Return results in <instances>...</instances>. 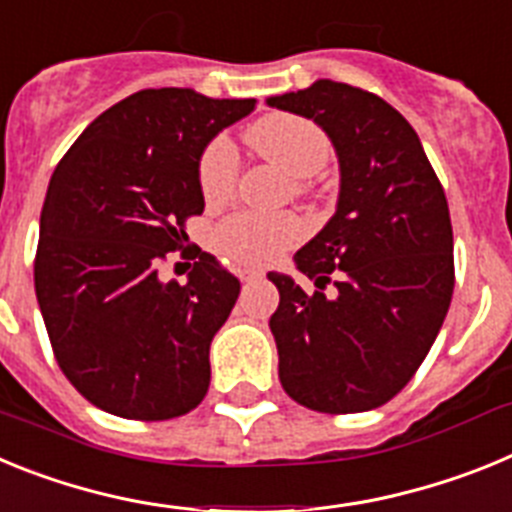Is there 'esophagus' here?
<instances>
[{
  "label": "esophagus",
  "mask_w": 512,
  "mask_h": 512,
  "mask_svg": "<svg viewBox=\"0 0 512 512\" xmlns=\"http://www.w3.org/2000/svg\"><path fill=\"white\" fill-rule=\"evenodd\" d=\"M259 279H264V271H259V269H243L241 271V282H259Z\"/></svg>",
  "instance_id": "obj_1"
}]
</instances>
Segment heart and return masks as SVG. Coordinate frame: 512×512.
<instances>
[{
	"mask_svg": "<svg viewBox=\"0 0 512 512\" xmlns=\"http://www.w3.org/2000/svg\"><path fill=\"white\" fill-rule=\"evenodd\" d=\"M246 146L261 161L277 166L292 179L318 174L330 158V140L312 120L289 112H271L259 117L243 133ZM238 182V158L225 138L212 140L200 161L202 197L210 205L225 202ZM297 192L305 184L295 182ZM305 233L297 215H235L225 220L215 233V243L230 259L248 266H266L277 261L289 246H295Z\"/></svg>",
	"mask_w": 512,
	"mask_h": 512,
	"instance_id": "b5f03b06",
	"label": "heart"
}]
</instances>
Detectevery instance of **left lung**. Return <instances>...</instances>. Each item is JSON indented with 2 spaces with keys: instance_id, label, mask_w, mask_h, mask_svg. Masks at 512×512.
I'll list each match as a JSON object with an SVG mask.
<instances>
[{
  "instance_id": "left-lung-1",
  "label": "left lung",
  "mask_w": 512,
  "mask_h": 512,
  "mask_svg": "<svg viewBox=\"0 0 512 512\" xmlns=\"http://www.w3.org/2000/svg\"><path fill=\"white\" fill-rule=\"evenodd\" d=\"M266 104L320 125L341 169L336 215L295 253L315 292L269 274L279 379L318 413L374 410L413 379L449 312V202L413 125L377 94L318 79Z\"/></svg>"
}]
</instances>
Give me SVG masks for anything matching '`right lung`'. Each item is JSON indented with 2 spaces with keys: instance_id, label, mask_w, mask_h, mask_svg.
Here are the masks:
<instances>
[{
  "instance_id": "obj_1",
  "label": "right lung",
  "mask_w": 512,
  "mask_h": 512,
  "mask_svg": "<svg viewBox=\"0 0 512 512\" xmlns=\"http://www.w3.org/2000/svg\"><path fill=\"white\" fill-rule=\"evenodd\" d=\"M253 107L143 89L89 122L53 171L35 295L61 372L104 413L169 420L207 395L210 343L241 282L205 251L184 284L164 282L158 266L187 241V217L205 210L207 143Z\"/></svg>"
}]
</instances>
